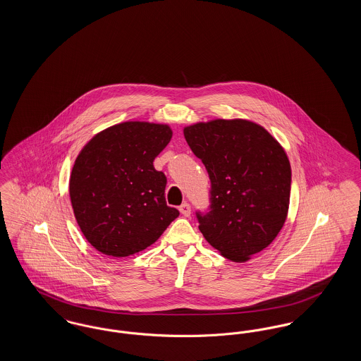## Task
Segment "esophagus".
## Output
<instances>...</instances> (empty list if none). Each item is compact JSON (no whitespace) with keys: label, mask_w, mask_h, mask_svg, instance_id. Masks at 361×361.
Returning <instances> with one entry per match:
<instances>
[{"label":"esophagus","mask_w":361,"mask_h":361,"mask_svg":"<svg viewBox=\"0 0 361 361\" xmlns=\"http://www.w3.org/2000/svg\"><path fill=\"white\" fill-rule=\"evenodd\" d=\"M178 209H180V212H181L184 216H189V215H190V206H189L188 203H183Z\"/></svg>","instance_id":"esophagus-1"}]
</instances>
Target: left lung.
I'll use <instances>...</instances> for the list:
<instances>
[{
	"label": "left lung",
	"mask_w": 361,
	"mask_h": 361,
	"mask_svg": "<svg viewBox=\"0 0 361 361\" xmlns=\"http://www.w3.org/2000/svg\"><path fill=\"white\" fill-rule=\"evenodd\" d=\"M184 137L211 180V211L197 214L207 242L233 262L268 247L288 215L291 165L283 146L247 119L184 127Z\"/></svg>",
	"instance_id": "1"
}]
</instances>
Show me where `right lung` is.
I'll use <instances>...</instances> for the list:
<instances>
[{"instance_id": "obj_1", "label": "right lung", "mask_w": 361, "mask_h": 361, "mask_svg": "<svg viewBox=\"0 0 361 361\" xmlns=\"http://www.w3.org/2000/svg\"><path fill=\"white\" fill-rule=\"evenodd\" d=\"M172 135L169 124L123 121L97 133L77 155L70 202L82 234L100 253L137 255L180 215L166 206V177L153 165Z\"/></svg>"}]
</instances>
